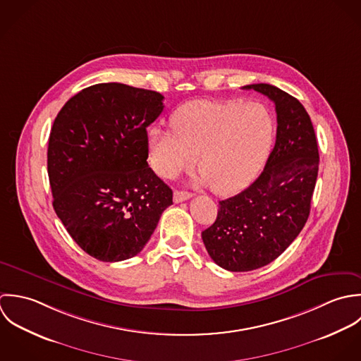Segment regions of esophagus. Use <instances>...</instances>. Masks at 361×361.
<instances>
[{
	"label": "esophagus",
	"instance_id": "obj_1",
	"mask_svg": "<svg viewBox=\"0 0 361 361\" xmlns=\"http://www.w3.org/2000/svg\"><path fill=\"white\" fill-rule=\"evenodd\" d=\"M192 197L191 192H187V191H174V195H173V200L176 204L178 202H183V201H187Z\"/></svg>",
	"mask_w": 361,
	"mask_h": 361
}]
</instances>
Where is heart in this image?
<instances>
[{
    "label": "heart",
    "mask_w": 361,
    "mask_h": 361,
    "mask_svg": "<svg viewBox=\"0 0 361 361\" xmlns=\"http://www.w3.org/2000/svg\"><path fill=\"white\" fill-rule=\"evenodd\" d=\"M171 130L147 134L154 173L173 180L198 159L202 181L216 194H231L262 169L274 141V117L258 102L198 100L173 114Z\"/></svg>",
    "instance_id": "heart-1"
}]
</instances>
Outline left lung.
I'll use <instances>...</instances> for the list:
<instances>
[{
  "instance_id": "obj_1",
  "label": "left lung",
  "mask_w": 361,
  "mask_h": 361,
  "mask_svg": "<svg viewBox=\"0 0 361 361\" xmlns=\"http://www.w3.org/2000/svg\"><path fill=\"white\" fill-rule=\"evenodd\" d=\"M276 109L275 146L259 177L219 202L215 223L202 231L208 254L223 269L248 272L275 261L302 230L318 176V144L304 106L268 83L247 85Z\"/></svg>"
}]
</instances>
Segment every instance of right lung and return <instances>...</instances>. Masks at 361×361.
<instances>
[{"label":"right lung","instance_id":"obj_1","mask_svg":"<svg viewBox=\"0 0 361 361\" xmlns=\"http://www.w3.org/2000/svg\"><path fill=\"white\" fill-rule=\"evenodd\" d=\"M157 92L124 83L82 89L57 114L49 140L53 207L90 257L140 254L173 191L147 166L146 128L163 111Z\"/></svg>","mask_w":361,"mask_h":361}]
</instances>
